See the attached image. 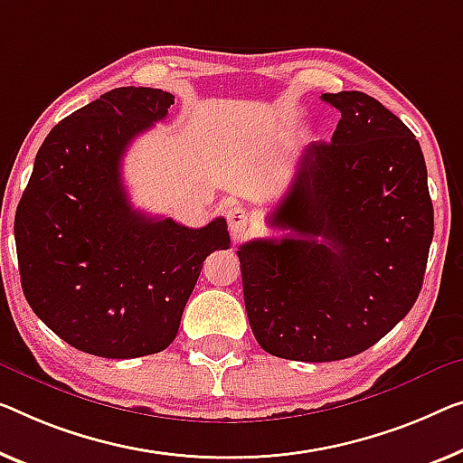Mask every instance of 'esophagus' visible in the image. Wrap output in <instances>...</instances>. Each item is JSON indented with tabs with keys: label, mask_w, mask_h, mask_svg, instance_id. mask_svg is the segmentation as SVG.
I'll list each match as a JSON object with an SVG mask.
<instances>
[{
	"label": "esophagus",
	"mask_w": 463,
	"mask_h": 463,
	"mask_svg": "<svg viewBox=\"0 0 463 463\" xmlns=\"http://www.w3.org/2000/svg\"><path fill=\"white\" fill-rule=\"evenodd\" d=\"M226 222H229V231L234 241L245 239L251 232V216L243 205H231L226 210Z\"/></svg>",
	"instance_id": "1"
}]
</instances>
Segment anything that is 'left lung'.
Masks as SVG:
<instances>
[{"mask_svg": "<svg viewBox=\"0 0 463 463\" xmlns=\"http://www.w3.org/2000/svg\"><path fill=\"white\" fill-rule=\"evenodd\" d=\"M322 99L341 112L333 139L303 149L268 216L288 234L237 251L255 341L295 362L354 357L395 328L422 288L434 232L411 130L365 93Z\"/></svg>", "mask_w": 463, "mask_h": 463, "instance_id": "8db88e82", "label": "left lung"}]
</instances>
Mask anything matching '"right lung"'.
Wrapping results in <instances>:
<instances>
[{
	"label": "right lung",
	"mask_w": 463,
	"mask_h": 463,
	"mask_svg": "<svg viewBox=\"0 0 463 463\" xmlns=\"http://www.w3.org/2000/svg\"><path fill=\"white\" fill-rule=\"evenodd\" d=\"M175 95L120 87L55 124L14 218L24 298L60 339L128 360L175 341L203 260L229 250L226 220L189 229L135 210L122 157Z\"/></svg>",
	"instance_id": "obj_1"
}]
</instances>
